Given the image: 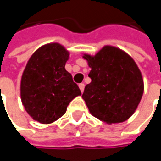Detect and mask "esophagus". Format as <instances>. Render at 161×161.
Wrapping results in <instances>:
<instances>
[{"mask_svg": "<svg viewBox=\"0 0 161 161\" xmlns=\"http://www.w3.org/2000/svg\"><path fill=\"white\" fill-rule=\"evenodd\" d=\"M79 88H80L81 92H83V91H84V89H85V84H84V83H81V84H79Z\"/></svg>", "mask_w": 161, "mask_h": 161, "instance_id": "obj_1", "label": "esophagus"}]
</instances>
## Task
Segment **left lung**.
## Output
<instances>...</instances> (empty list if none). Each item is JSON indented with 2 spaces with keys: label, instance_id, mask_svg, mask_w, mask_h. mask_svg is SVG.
I'll list each match as a JSON object with an SVG mask.
<instances>
[{
  "label": "left lung",
  "instance_id": "8db88e82",
  "mask_svg": "<svg viewBox=\"0 0 161 161\" xmlns=\"http://www.w3.org/2000/svg\"><path fill=\"white\" fill-rule=\"evenodd\" d=\"M91 82L82 98L90 114L107 124L129 119L144 93L142 74L133 58L123 50L105 46L95 56L84 54Z\"/></svg>",
  "mask_w": 161,
  "mask_h": 161
}]
</instances>
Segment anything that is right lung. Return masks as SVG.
Masks as SVG:
<instances>
[{
    "instance_id": "add662e5",
    "label": "right lung",
    "mask_w": 161,
    "mask_h": 161,
    "mask_svg": "<svg viewBox=\"0 0 161 161\" xmlns=\"http://www.w3.org/2000/svg\"><path fill=\"white\" fill-rule=\"evenodd\" d=\"M70 53L58 43L37 49L28 60L20 82V97L27 113L42 124L61 117L81 95L72 75L65 70Z\"/></svg>"
}]
</instances>
